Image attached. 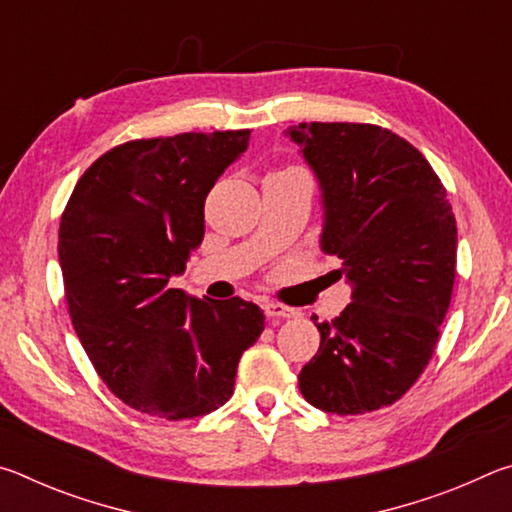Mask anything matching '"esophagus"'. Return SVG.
Masks as SVG:
<instances>
[{
    "mask_svg": "<svg viewBox=\"0 0 512 512\" xmlns=\"http://www.w3.org/2000/svg\"><path fill=\"white\" fill-rule=\"evenodd\" d=\"M266 318H293L298 314L296 309L289 305H282V302H264L262 305Z\"/></svg>",
    "mask_w": 512,
    "mask_h": 512,
    "instance_id": "obj_1",
    "label": "esophagus"
}]
</instances>
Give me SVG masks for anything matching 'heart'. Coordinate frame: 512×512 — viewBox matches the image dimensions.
Instances as JSON below:
<instances>
[{
    "mask_svg": "<svg viewBox=\"0 0 512 512\" xmlns=\"http://www.w3.org/2000/svg\"><path fill=\"white\" fill-rule=\"evenodd\" d=\"M284 171H293V173H302V171H298V169H284Z\"/></svg>",
    "mask_w": 512,
    "mask_h": 512,
    "instance_id": "heart-1",
    "label": "heart"
}]
</instances>
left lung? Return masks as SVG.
<instances>
[{
    "label": "left lung",
    "mask_w": 512,
    "mask_h": 512,
    "mask_svg": "<svg viewBox=\"0 0 512 512\" xmlns=\"http://www.w3.org/2000/svg\"><path fill=\"white\" fill-rule=\"evenodd\" d=\"M323 189V250L352 302L334 320L311 316L320 348L300 393L336 415L395 404L436 350L456 277V219L427 158L375 124L291 126Z\"/></svg>",
    "instance_id": "1"
}]
</instances>
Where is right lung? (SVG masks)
I'll return each mask as SVG.
<instances>
[{"mask_svg":"<svg viewBox=\"0 0 512 512\" xmlns=\"http://www.w3.org/2000/svg\"><path fill=\"white\" fill-rule=\"evenodd\" d=\"M250 131L131 140L94 160L58 230L69 318L121 402L162 420L219 409L264 314L241 298L171 289L205 235V198Z\"/></svg>","mask_w":512,"mask_h":512,"instance_id":"1","label":"right lung"}]
</instances>
